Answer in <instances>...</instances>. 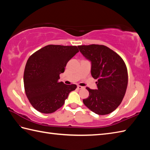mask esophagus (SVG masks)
<instances>
[{
    "mask_svg": "<svg viewBox=\"0 0 150 150\" xmlns=\"http://www.w3.org/2000/svg\"><path fill=\"white\" fill-rule=\"evenodd\" d=\"M77 88H78V89H79V90H81V89H83V88H84V87L81 86H77Z\"/></svg>",
    "mask_w": 150,
    "mask_h": 150,
    "instance_id": "1",
    "label": "esophagus"
}]
</instances>
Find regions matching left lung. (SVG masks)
Masks as SVG:
<instances>
[{"instance_id": "obj_1", "label": "left lung", "mask_w": 150, "mask_h": 150, "mask_svg": "<svg viewBox=\"0 0 150 150\" xmlns=\"http://www.w3.org/2000/svg\"><path fill=\"white\" fill-rule=\"evenodd\" d=\"M78 47L91 62V76L98 80L97 90L86 88L90 95L83 103L95 113L109 114L119 106L126 93L128 76L125 63L117 53L104 45Z\"/></svg>"}]
</instances>
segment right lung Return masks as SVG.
Instances as JSON below:
<instances>
[{"label":"right lung","mask_w":150,"mask_h":150,"mask_svg":"<svg viewBox=\"0 0 150 150\" xmlns=\"http://www.w3.org/2000/svg\"><path fill=\"white\" fill-rule=\"evenodd\" d=\"M79 52L77 46L47 45L28 59L24 73L26 96L35 109L52 113L62 107L75 84L59 82L67 63Z\"/></svg>","instance_id":"right-lung-1"}]
</instances>
